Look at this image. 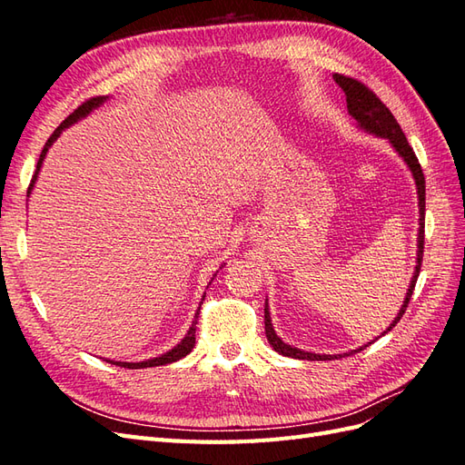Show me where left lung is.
I'll use <instances>...</instances> for the list:
<instances>
[{"mask_svg":"<svg viewBox=\"0 0 465 465\" xmlns=\"http://www.w3.org/2000/svg\"><path fill=\"white\" fill-rule=\"evenodd\" d=\"M333 79H335L337 85H340L343 89V93H345L347 110H349L351 118H355L357 128L371 134V135L388 139V143L393 149H396V153L403 159L407 168H410V171H411L413 180H415V186H417V198H419L417 265H415V272H413V277H411L410 289H407V292H405V299H403V304L400 308V312H398L396 318L391 320L388 330L384 331V333H388L393 326H396V323L400 322V318L407 311V304H410V299H411L415 283H417V277H419V272H420V262H423V246H425V174H423V171H420V164H419V161L415 157L411 145L407 143V137L403 135L398 120L393 118V114L386 108V104L380 101V98L369 87H364L361 81H357L353 77H345V75L335 74ZM263 311H265V316H263L265 318V337H267V341H270V345L277 351L279 355L291 357V359H301V361H331V359H341V355H320V353H311V351H302V349H297V347H292V345H287L273 330L270 308H267V301H265ZM376 340H378V337H376ZM376 340H372L371 343H374ZM371 343L362 345L359 349H353V351H351V353H343V355L359 353V351H362L364 347H369Z\"/></svg>","mask_w":465,"mask_h":465,"instance_id":"1","label":"left lung"}]
</instances>
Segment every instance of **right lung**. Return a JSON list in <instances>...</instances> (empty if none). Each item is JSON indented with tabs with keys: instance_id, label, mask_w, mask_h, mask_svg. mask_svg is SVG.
<instances>
[{
	"instance_id": "1",
	"label": "right lung",
	"mask_w": 465,
	"mask_h": 465,
	"mask_svg": "<svg viewBox=\"0 0 465 465\" xmlns=\"http://www.w3.org/2000/svg\"><path fill=\"white\" fill-rule=\"evenodd\" d=\"M106 101H108V96H94V98H89L87 103H83L79 108H75V110L72 112V114H69V116L58 125V128L54 130V134L48 137V142H46L45 149H42V153H40V159H38V163H36V171H35V174H33L29 190H26V195H31V192H33V188H35V184H36V180H38V173H40V168H42V161L46 159V153H48V149L54 145L55 139H58V137L62 135V132H64L65 128H69V125H74L75 122H79V120H83L85 116H89L94 108L104 104ZM213 277H215V275H213ZM211 281H213V279H211ZM203 297H205V294H203ZM202 301H203V299H202ZM200 306H202V304H200ZM198 316H200V308H198V312H195V316H193V322H192V326H190L188 333L184 335V340H182L176 347H173L171 351H166V353H163V355H159V357L147 359V361H142V362H122V361H108V362L116 364V367H124V369H147V367H161V364L176 362V361H180V359H184V357L190 353V351L193 349V345H195V323H198Z\"/></svg>"
}]
</instances>
